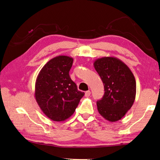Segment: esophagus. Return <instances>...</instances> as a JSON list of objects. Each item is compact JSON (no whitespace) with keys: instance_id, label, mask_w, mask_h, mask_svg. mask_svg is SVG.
<instances>
[{"instance_id":"obj_1","label":"esophagus","mask_w":160,"mask_h":160,"mask_svg":"<svg viewBox=\"0 0 160 160\" xmlns=\"http://www.w3.org/2000/svg\"><path fill=\"white\" fill-rule=\"evenodd\" d=\"M90 95H91V91H88L85 92V97H89Z\"/></svg>"}]
</instances>
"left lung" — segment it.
Instances as JSON below:
<instances>
[{
  "label": "left lung",
  "mask_w": 160,
  "mask_h": 160,
  "mask_svg": "<svg viewBox=\"0 0 160 160\" xmlns=\"http://www.w3.org/2000/svg\"><path fill=\"white\" fill-rule=\"evenodd\" d=\"M104 85L102 99L97 101L99 114L110 122L122 119L132 107L136 83L129 67L118 58L104 57L93 63Z\"/></svg>",
  "instance_id": "obj_1"
}]
</instances>
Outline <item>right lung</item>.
<instances>
[{
  "label": "right lung",
  "instance_id": "right-lung-1",
  "mask_svg": "<svg viewBox=\"0 0 160 160\" xmlns=\"http://www.w3.org/2000/svg\"><path fill=\"white\" fill-rule=\"evenodd\" d=\"M72 62L68 56L52 58L41 69L36 80L37 102L47 117L55 122L70 118L85 95L69 76Z\"/></svg>",
  "mask_w": 160,
  "mask_h": 160
}]
</instances>
